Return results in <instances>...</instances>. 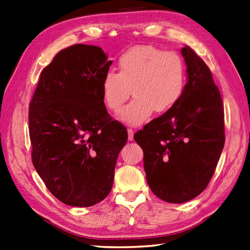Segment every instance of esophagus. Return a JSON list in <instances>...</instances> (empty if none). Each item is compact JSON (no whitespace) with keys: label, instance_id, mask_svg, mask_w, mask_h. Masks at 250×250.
Masks as SVG:
<instances>
[{"label":"esophagus","instance_id":"34e87169","mask_svg":"<svg viewBox=\"0 0 250 250\" xmlns=\"http://www.w3.org/2000/svg\"><path fill=\"white\" fill-rule=\"evenodd\" d=\"M127 139L130 141L134 139V131L132 129H127Z\"/></svg>","mask_w":250,"mask_h":250}]
</instances>
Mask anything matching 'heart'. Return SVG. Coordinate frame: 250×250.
I'll return each instance as SVG.
<instances>
[{"instance_id":"heart-1","label":"heart","mask_w":250,"mask_h":250,"mask_svg":"<svg viewBox=\"0 0 250 250\" xmlns=\"http://www.w3.org/2000/svg\"><path fill=\"white\" fill-rule=\"evenodd\" d=\"M187 82L181 56L149 45L130 48L118 60V73L108 71L102 81V95L106 108L116 112L131 96L133 101L118 113V119L140 125L154 111L167 112L179 101Z\"/></svg>"}]
</instances>
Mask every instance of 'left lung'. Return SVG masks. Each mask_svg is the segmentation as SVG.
I'll return each mask as SVG.
<instances>
[{
    "label": "left lung",
    "instance_id": "8db88e82",
    "mask_svg": "<svg viewBox=\"0 0 250 250\" xmlns=\"http://www.w3.org/2000/svg\"><path fill=\"white\" fill-rule=\"evenodd\" d=\"M188 83L178 103L134 135L144 151L149 188L161 200L183 203L208 187L224 146V110L208 65L181 49Z\"/></svg>",
    "mask_w": 250,
    "mask_h": 250
}]
</instances>
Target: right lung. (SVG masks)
Wrapping results in <instances>:
<instances>
[{
  "instance_id": "add662e5",
  "label": "right lung",
  "mask_w": 250,
  "mask_h": 250,
  "mask_svg": "<svg viewBox=\"0 0 250 250\" xmlns=\"http://www.w3.org/2000/svg\"><path fill=\"white\" fill-rule=\"evenodd\" d=\"M112 61L102 48L77 44L42 71L29 104L34 168L51 194L88 208L109 195L125 126L109 115L102 81Z\"/></svg>"
}]
</instances>
